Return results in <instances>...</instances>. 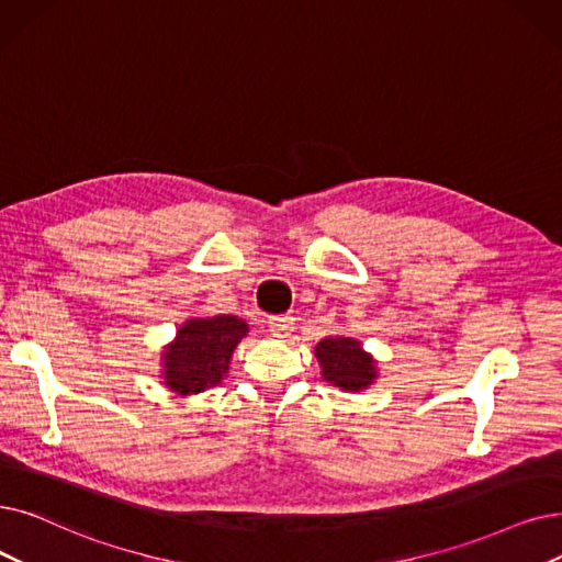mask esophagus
<instances>
[{
    "label": "esophagus",
    "instance_id": "esophagus-1",
    "mask_svg": "<svg viewBox=\"0 0 562 562\" xmlns=\"http://www.w3.org/2000/svg\"><path fill=\"white\" fill-rule=\"evenodd\" d=\"M291 326H294V319H291V316H271V319H268V328H271L276 337H286Z\"/></svg>",
    "mask_w": 562,
    "mask_h": 562
}]
</instances>
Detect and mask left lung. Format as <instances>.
I'll use <instances>...</instances> for the list:
<instances>
[{
    "mask_svg": "<svg viewBox=\"0 0 562 562\" xmlns=\"http://www.w3.org/2000/svg\"><path fill=\"white\" fill-rule=\"evenodd\" d=\"M314 356L319 360L324 381L345 390V393H362L379 379V360L364 351L356 337H324L316 341Z\"/></svg>",
    "mask_w": 562,
    "mask_h": 562,
    "instance_id": "8db88e82",
    "label": "left lung"
}]
</instances>
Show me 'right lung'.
I'll return each mask as SVG.
<instances>
[{
	"mask_svg": "<svg viewBox=\"0 0 562 562\" xmlns=\"http://www.w3.org/2000/svg\"><path fill=\"white\" fill-rule=\"evenodd\" d=\"M248 324L234 314L192 316L177 330L160 356V379L179 397L200 395L223 383Z\"/></svg>",
	"mask_w": 562,
	"mask_h": 562,
	"instance_id": "right-lung-1",
	"label": "right lung"
}]
</instances>
